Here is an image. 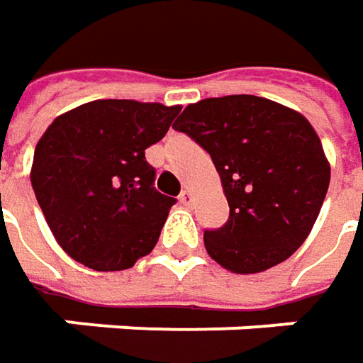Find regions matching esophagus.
<instances>
[{
    "label": "esophagus",
    "instance_id": "34e87169",
    "mask_svg": "<svg viewBox=\"0 0 363 363\" xmlns=\"http://www.w3.org/2000/svg\"><path fill=\"white\" fill-rule=\"evenodd\" d=\"M179 202L184 203V206H189V203L194 202V198H191V194H189V189H184V191L179 194Z\"/></svg>",
    "mask_w": 363,
    "mask_h": 363
}]
</instances>
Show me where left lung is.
<instances>
[{
	"mask_svg": "<svg viewBox=\"0 0 363 363\" xmlns=\"http://www.w3.org/2000/svg\"><path fill=\"white\" fill-rule=\"evenodd\" d=\"M174 129L210 153L230 206L222 228L203 232L218 264L238 274L262 272L305 242L331 172L301 113L255 94H230L188 105Z\"/></svg>",
	"mask_w": 363,
	"mask_h": 363,
	"instance_id": "obj_1",
	"label": "left lung"
}]
</instances>
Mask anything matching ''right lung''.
<instances>
[{
    "label": "right lung",
    "instance_id": "obj_1",
    "mask_svg": "<svg viewBox=\"0 0 363 363\" xmlns=\"http://www.w3.org/2000/svg\"><path fill=\"white\" fill-rule=\"evenodd\" d=\"M182 106L92 101L52 121L38 141L32 188L62 250L92 271H125L160 240L175 198L153 188L145 149Z\"/></svg>",
    "mask_w": 363,
    "mask_h": 363
}]
</instances>
